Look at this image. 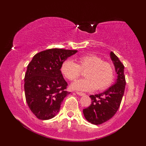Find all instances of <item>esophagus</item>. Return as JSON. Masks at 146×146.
<instances>
[{
	"instance_id": "obj_1",
	"label": "esophagus",
	"mask_w": 146,
	"mask_h": 146,
	"mask_svg": "<svg viewBox=\"0 0 146 146\" xmlns=\"http://www.w3.org/2000/svg\"><path fill=\"white\" fill-rule=\"evenodd\" d=\"M76 94H77L78 95L80 96H82L85 95V94H84V93H82V92H76Z\"/></svg>"
}]
</instances>
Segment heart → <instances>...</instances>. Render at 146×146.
Here are the masks:
<instances>
[{"mask_svg": "<svg viewBox=\"0 0 146 146\" xmlns=\"http://www.w3.org/2000/svg\"><path fill=\"white\" fill-rule=\"evenodd\" d=\"M76 64L67 60L61 66V72L69 80H75L85 72L86 78L76 81L71 88L76 90L90 92L96 88L103 90L107 88L113 79V68L110 63L94 54L77 58Z\"/></svg>", "mask_w": 146, "mask_h": 146, "instance_id": "1", "label": "heart"}]
</instances>
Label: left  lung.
I'll list each match as a JSON object with an SVG mask.
<instances>
[{
  "instance_id": "8db88e82",
  "label": "left lung",
  "mask_w": 146,
  "mask_h": 146,
  "mask_svg": "<svg viewBox=\"0 0 146 146\" xmlns=\"http://www.w3.org/2000/svg\"><path fill=\"white\" fill-rule=\"evenodd\" d=\"M110 58L117 74L115 84L102 93L90 96L92 100L91 105L83 110L86 120L94 125L102 124L115 115L124 94V66L113 52H110Z\"/></svg>"
}]
</instances>
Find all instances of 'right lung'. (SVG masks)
<instances>
[{
	"label": "right lung",
	"mask_w": 146,
	"mask_h": 146,
	"mask_svg": "<svg viewBox=\"0 0 146 146\" xmlns=\"http://www.w3.org/2000/svg\"><path fill=\"white\" fill-rule=\"evenodd\" d=\"M77 50L52 48L34 56L25 76L26 101L36 117L46 120L60 111L63 100L70 92L60 71L61 66Z\"/></svg>",
	"instance_id": "right-lung-1"
}]
</instances>
